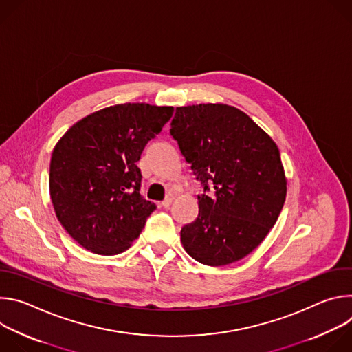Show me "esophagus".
Instances as JSON below:
<instances>
[{
    "label": "esophagus",
    "instance_id": "34e87169",
    "mask_svg": "<svg viewBox=\"0 0 352 352\" xmlns=\"http://www.w3.org/2000/svg\"><path fill=\"white\" fill-rule=\"evenodd\" d=\"M171 204H173V196H167L163 202H162V208H164V209H168L170 206H171Z\"/></svg>",
    "mask_w": 352,
    "mask_h": 352
}]
</instances>
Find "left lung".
Here are the masks:
<instances>
[{
    "label": "left lung",
    "mask_w": 352,
    "mask_h": 352,
    "mask_svg": "<svg viewBox=\"0 0 352 352\" xmlns=\"http://www.w3.org/2000/svg\"><path fill=\"white\" fill-rule=\"evenodd\" d=\"M170 133L204 189L196 220L181 230L185 250L208 266L241 261L266 238L284 206L277 144L226 104L177 107Z\"/></svg>",
    "instance_id": "left-lung-1"
}]
</instances>
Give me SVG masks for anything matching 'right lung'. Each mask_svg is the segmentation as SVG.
<instances>
[{
  "label": "right lung",
  "instance_id": "1",
  "mask_svg": "<svg viewBox=\"0 0 352 352\" xmlns=\"http://www.w3.org/2000/svg\"><path fill=\"white\" fill-rule=\"evenodd\" d=\"M173 107L117 104L96 111L58 140L50 163V196L57 219L85 249L117 255L140 235L156 210L140 195L136 163Z\"/></svg>",
  "mask_w": 352,
  "mask_h": 352
}]
</instances>
